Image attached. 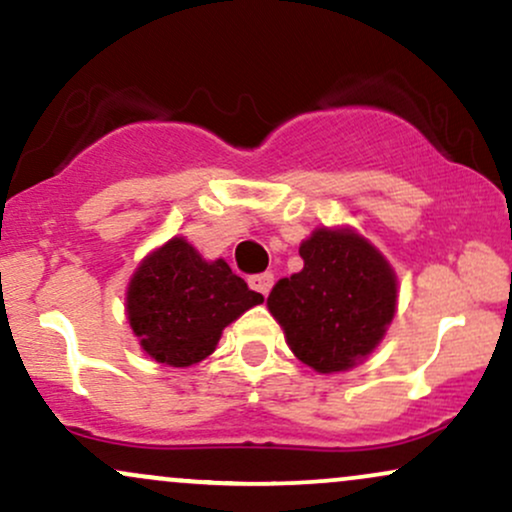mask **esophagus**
Returning <instances> with one entry per match:
<instances>
[{
  "mask_svg": "<svg viewBox=\"0 0 512 512\" xmlns=\"http://www.w3.org/2000/svg\"><path fill=\"white\" fill-rule=\"evenodd\" d=\"M249 287H251V290H254V292L263 294V297H266V294L270 292V287H273V275H270V273L251 275V278H249Z\"/></svg>",
  "mask_w": 512,
  "mask_h": 512,
  "instance_id": "esophagus-1",
  "label": "esophagus"
}]
</instances>
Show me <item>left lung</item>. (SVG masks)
<instances>
[{"mask_svg": "<svg viewBox=\"0 0 512 512\" xmlns=\"http://www.w3.org/2000/svg\"><path fill=\"white\" fill-rule=\"evenodd\" d=\"M304 268L278 280L268 309L299 362L335 374L364 362L398 304V278L376 246L350 227H318L299 246Z\"/></svg>", "mask_w": 512, "mask_h": 512, "instance_id": "left-lung-1", "label": "left lung"}]
</instances>
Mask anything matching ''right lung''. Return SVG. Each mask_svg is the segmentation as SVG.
<instances>
[{
  "mask_svg": "<svg viewBox=\"0 0 512 512\" xmlns=\"http://www.w3.org/2000/svg\"><path fill=\"white\" fill-rule=\"evenodd\" d=\"M261 302L222 258L206 261L174 237L136 268L126 318L148 357L184 369L213 354L222 330Z\"/></svg>",
  "mask_w": 512,
  "mask_h": 512,
  "instance_id": "1",
  "label": "right lung"
}]
</instances>
